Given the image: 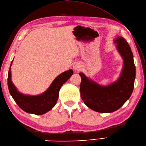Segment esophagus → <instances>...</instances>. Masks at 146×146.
Masks as SVG:
<instances>
[{"instance_id":"obj_1","label":"esophagus","mask_w":146,"mask_h":146,"mask_svg":"<svg viewBox=\"0 0 146 146\" xmlns=\"http://www.w3.org/2000/svg\"><path fill=\"white\" fill-rule=\"evenodd\" d=\"M73 68H74V69H75V70H79L80 68H81V66H80V64H75L74 65V66H73Z\"/></svg>"}]
</instances>
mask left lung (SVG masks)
Returning <instances> with one entry per match:
<instances>
[{
	"mask_svg": "<svg viewBox=\"0 0 146 146\" xmlns=\"http://www.w3.org/2000/svg\"><path fill=\"white\" fill-rule=\"evenodd\" d=\"M115 42L123 59L122 74L116 82L103 86L80 73L82 99L86 106L100 113L113 112L119 109L130 98L134 90L135 66L131 47L122 37H118Z\"/></svg>",
	"mask_w": 146,
	"mask_h": 146,
	"instance_id": "8db88e82",
	"label": "left lung"
}]
</instances>
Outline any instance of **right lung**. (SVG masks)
Listing matches in <instances>:
<instances>
[{
  "instance_id": "obj_1",
  "label": "right lung",
  "mask_w": 146,
  "mask_h": 146,
  "mask_svg": "<svg viewBox=\"0 0 146 146\" xmlns=\"http://www.w3.org/2000/svg\"><path fill=\"white\" fill-rule=\"evenodd\" d=\"M9 70L7 85L10 94L21 109L36 115H42L50 110L56 104L60 88L73 74L69 70L58 76L44 94L38 96L25 95L19 92L11 81V66Z\"/></svg>"
}]
</instances>
